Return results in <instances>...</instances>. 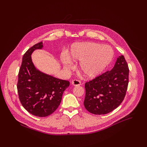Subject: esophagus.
Here are the masks:
<instances>
[{"label":"esophagus","instance_id":"obj_1","mask_svg":"<svg viewBox=\"0 0 147 147\" xmlns=\"http://www.w3.org/2000/svg\"><path fill=\"white\" fill-rule=\"evenodd\" d=\"M71 83H72V85H73V86H75L81 85V82H80V81H79V80H73V81H72Z\"/></svg>","mask_w":147,"mask_h":147}]
</instances>
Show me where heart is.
<instances>
[{
    "label": "heart",
    "mask_w": 147,
    "mask_h": 147,
    "mask_svg": "<svg viewBox=\"0 0 147 147\" xmlns=\"http://www.w3.org/2000/svg\"><path fill=\"white\" fill-rule=\"evenodd\" d=\"M114 56L112 48L109 45L95 42L73 43L67 52V56L62 55L61 61L65 69L73 68V62H79V71L88 78L100 75Z\"/></svg>",
    "instance_id": "b5f03b06"
}]
</instances>
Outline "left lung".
<instances>
[{
  "instance_id": "1",
  "label": "left lung",
  "mask_w": 147,
  "mask_h": 147,
  "mask_svg": "<svg viewBox=\"0 0 147 147\" xmlns=\"http://www.w3.org/2000/svg\"><path fill=\"white\" fill-rule=\"evenodd\" d=\"M128 82V65L124 56L121 55L111 71L85 83V107L96 115L114 111L125 97Z\"/></svg>"
}]
</instances>
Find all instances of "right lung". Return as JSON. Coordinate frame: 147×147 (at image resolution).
I'll return each mask as SVG.
<instances>
[{"mask_svg":"<svg viewBox=\"0 0 147 147\" xmlns=\"http://www.w3.org/2000/svg\"><path fill=\"white\" fill-rule=\"evenodd\" d=\"M42 42L30 48L24 54L18 74L19 98L26 110L37 117L52 114L61 104L64 90L69 82L42 73L35 67L32 54L43 48Z\"/></svg>","mask_w":147,"mask_h":147,"instance_id":"1","label":"right lung"}]
</instances>
